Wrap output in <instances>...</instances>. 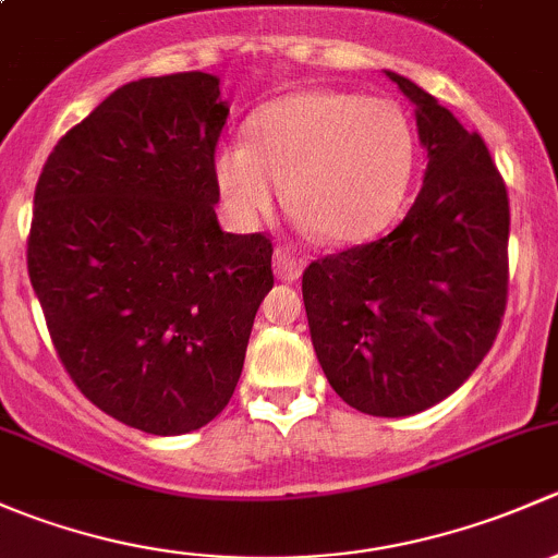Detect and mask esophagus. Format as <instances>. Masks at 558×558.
Masks as SVG:
<instances>
[{
    "label": "esophagus",
    "mask_w": 558,
    "mask_h": 558,
    "mask_svg": "<svg viewBox=\"0 0 558 558\" xmlns=\"http://www.w3.org/2000/svg\"><path fill=\"white\" fill-rule=\"evenodd\" d=\"M275 275L280 280H300L302 269H305V262L296 256L289 247H275Z\"/></svg>",
    "instance_id": "obj_1"
}]
</instances>
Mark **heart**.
<instances>
[{"instance_id":"obj_1","label":"heart","mask_w":558,"mask_h":558,"mask_svg":"<svg viewBox=\"0 0 558 558\" xmlns=\"http://www.w3.org/2000/svg\"><path fill=\"white\" fill-rule=\"evenodd\" d=\"M251 143L218 148L213 172L229 213L253 227L283 199L320 243H362L388 227L415 172V132L391 99L311 88L251 118Z\"/></svg>"}]
</instances>
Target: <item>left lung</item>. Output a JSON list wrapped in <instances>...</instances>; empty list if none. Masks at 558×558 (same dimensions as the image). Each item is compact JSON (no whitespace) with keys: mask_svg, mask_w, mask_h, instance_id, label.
Returning a JSON list of instances; mask_svg holds the SVG:
<instances>
[{"mask_svg":"<svg viewBox=\"0 0 558 558\" xmlns=\"http://www.w3.org/2000/svg\"><path fill=\"white\" fill-rule=\"evenodd\" d=\"M429 165L413 207L375 243L315 258L302 275L326 380L367 415L442 402L492 351L508 305V189L477 132L397 72Z\"/></svg>","mask_w":558,"mask_h":558,"instance_id":"left-lung-1","label":"left lung"}]
</instances>
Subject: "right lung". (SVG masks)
<instances>
[{
	"instance_id": "add662e5",
	"label": "right lung",
	"mask_w": 558,
	"mask_h": 558,
	"mask_svg": "<svg viewBox=\"0 0 558 558\" xmlns=\"http://www.w3.org/2000/svg\"><path fill=\"white\" fill-rule=\"evenodd\" d=\"M218 77L112 92L56 143L35 189L26 264L66 375L121 424L185 435L232 399L272 289V240L221 232Z\"/></svg>"
}]
</instances>
